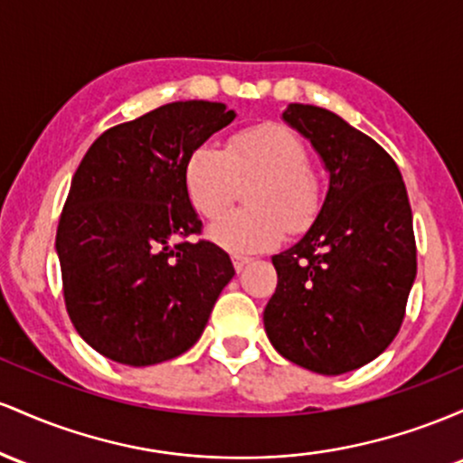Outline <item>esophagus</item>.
Here are the masks:
<instances>
[{
  "label": "esophagus",
  "instance_id": "esophagus-1",
  "mask_svg": "<svg viewBox=\"0 0 463 463\" xmlns=\"http://www.w3.org/2000/svg\"><path fill=\"white\" fill-rule=\"evenodd\" d=\"M232 262H233V269H236V271L241 273L242 269H245L247 264L251 262V258H245V256H232Z\"/></svg>",
  "mask_w": 463,
  "mask_h": 463
}]
</instances>
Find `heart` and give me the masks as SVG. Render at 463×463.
I'll use <instances>...</instances> for the list:
<instances>
[{
  "label": "heart",
  "mask_w": 463,
  "mask_h": 463,
  "mask_svg": "<svg viewBox=\"0 0 463 463\" xmlns=\"http://www.w3.org/2000/svg\"><path fill=\"white\" fill-rule=\"evenodd\" d=\"M185 192L203 218L222 216L236 201L241 184L247 210L233 212L210 230V238L236 256L267 251L287 233L313 225L321 207L319 179L308 168L304 142L279 124H260L233 135L227 148L203 144L185 162Z\"/></svg>",
  "instance_id": "heart-1"
}]
</instances>
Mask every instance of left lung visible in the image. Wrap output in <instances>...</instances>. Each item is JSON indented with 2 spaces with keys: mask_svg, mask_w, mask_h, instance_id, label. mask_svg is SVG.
Returning a JSON list of instances; mask_svg holds the SVG:
<instances>
[{
  "mask_svg": "<svg viewBox=\"0 0 463 463\" xmlns=\"http://www.w3.org/2000/svg\"><path fill=\"white\" fill-rule=\"evenodd\" d=\"M282 118L310 139L330 184L313 227L273 256L264 328L290 363L336 376L383 354L402 326L418 271L411 205L387 150L344 118L299 102Z\"/></svg>",
  "mask_w": 463,
  "mask_h": 463,
  "instance_id": "1",
  "label": "left lung"
}]
</instances>
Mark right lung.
I'll return each mask as SVG.
<instances>
[{
  "mask_svg": "<svg viewBox=\"0 0 463 463\" xmlns=\"http://www.w3.org/2000/svg\"><path fill=\"white\" fill-rule=\"evenodd\" d=\"M222 102H170L109 128L71 176L56 253L65 308L93 350L122 365L170 361L196 344L233 278L185 192L192 150L232 122Z\"/></svg>",
  "mask_w": 463,
  "mask_h": 463,
  "instance_id": "obj_1",
  "label": "right lung"
}]
</instances>
